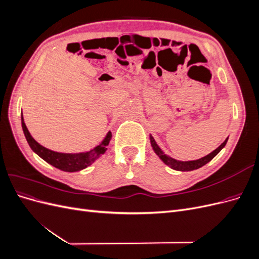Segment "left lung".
I'll return each instance as SVG.
<instances>
[{"mask_svg": "<svg viewBox=\"0 0 259 259\" xmlns=\"http://www.w3.org/2000/svg\"><path fill=\"white\" fill-rule=\"evenodd\" d=\"M227 142H228V138H226L225 142L219 146L217 149H215V150L213 152H210L209 154L203 156V158L199 159V160H194V161H178V160H175L173 158H170V156H168L167 154L164 153L161 148L158 146V144L155 143L154 138L150 135V143H151V146H152V149L153 151L156 153V155L159 156V158L166 164V165H168L170 168H173L175 170H182V171H188V170H193V169H198L200 167H202L203 165H205L206 163H208L209 161L213 160L214 156L222 150V149L226 146Z\"/></svg>", "mask_w": 259, "mask_h": 259, "instance_id": "8db88e82", "label": "left lung"}]
</instances>
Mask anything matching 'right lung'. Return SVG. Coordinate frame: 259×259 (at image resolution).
<instances>
[{
  "instance_id": "1",
  "label": "right lung",
  "mask_w": 259,
  "mask_h": 259,
  "mask_svg": "<svg viewBox=\"0 0 259 259\" xmlns=\"http://www.w3.org/2000/svg\"><path fill=\"white\" fill-rule=\"evenodd\" d=\"M21 126L23 130V134L26 136V139L30 148L32 149V150L45 162H48L49 164H51V165L64 171H79L81 169H84L88 166H90L94 161H96L99 156H101L106 152L107 146L109 145V143H110V139L112 137L111 132H108V134L103 142L88 152L61 153V152L50 150V149L45 148L37 142H35L33 137L30 135V133L25 124V121H23L22 111H21Z\"/></svg>"
}]
</instances>
